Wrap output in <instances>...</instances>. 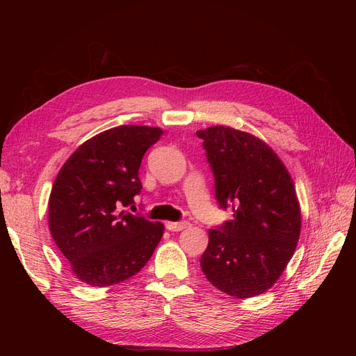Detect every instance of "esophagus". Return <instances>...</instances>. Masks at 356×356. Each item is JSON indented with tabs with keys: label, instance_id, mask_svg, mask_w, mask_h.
Here are the masks:
<instances>
[{
	"label": "esophagus",
	"instance_id": "obj_1",
	"mask_svg": "<svg viewBox=\"0 0 356 356\" xmlns=\"http://www.w3.org/2000/svg\"><path fill=\"white\" fill-rule=\"evenodd\" d=\"M188 222L187 221H181V222H166V229L169 230V232H181V230H184L186 227H188Z\"/></svg>",
	"mask_w": 356,
	"mask_h": 356
}]
</instances>
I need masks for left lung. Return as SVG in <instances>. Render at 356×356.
Returning <instances> with one entry per match:
<instances>
[{
    "mask_svg": "<svg viewBox=\"0 0 356 356\" xmlns=\"http://www.w3.org/2000/svg\"><path fill=\"white\" fill-rule=\"evenodd\" d=\"M215 178L220 207L233 220L209 230L202 272L222 293L250 298L272 288L293 257L301 213L282 160L260 138L227 126L196 132Z\"/></svg>",
    "mask_w": 356,
    "mask_h": 356,
    "instance_id": "8db88e82",
    "label": "left lung"
}]
</instances>
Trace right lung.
Here are the masks:
<instances>
[{
    "label": "right lung",
    "instance_id": "1",
    "mask_svg": "<svg viewBox=\"0 0 356 356\" xmlns=\"http://www.w3.org/2000/svg\"><path fill=\"white\" fill-rule=\"evenodd\" d=\"M161 134L160 127L136 124L108 129L83 143L59 170L49 229L81 282H123L152 258L165 225L120 209L141 193L139 166Z\"/></svg>",
    "mask_w": 356,
    "mask_h": 356
}]
</instances>
